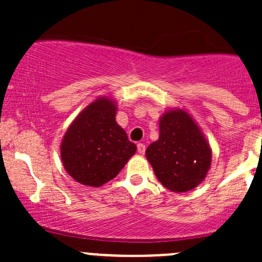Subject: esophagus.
<instances>
[{"label":"esophagus","instance_id":"34e87169","mask_svg":"<svg viewBox=\"0 0 262 262\" xmlns=\"http://www.w3.org/2000/svg\"><path fill=\"white\" fill-rule=\"evenodd\" d=\"M137 148H138V153H139V155H144V152H146V146H144L143 143H138V144H137Z\"/></svg>","mask_w":262,"mask_h":262}]
</instances>
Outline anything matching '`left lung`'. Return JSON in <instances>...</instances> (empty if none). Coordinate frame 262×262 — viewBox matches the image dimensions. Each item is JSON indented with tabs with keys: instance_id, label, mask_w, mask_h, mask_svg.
<instances>
[{
	"instance_id": "left-lung-1",
	"label": "left lung",
	"mask_w": 262,
	"mask_h": 262,
	"mask_svg": "<svg viewBox=\"0 0 262 262\" xmlns=\"http://www.w3.org/2000/svg\"><path fill=\"white\" fill-rule=\"evenodd\" d=\"M146 157L166 189L185 192L207 178L212 148L189 113L172 109L160 118V137L148 146Z\"/></svg>"
}]
</instances>
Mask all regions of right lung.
I'll use <instances>...</instances> for the list:
<instances>
[{
    "label": "right lung",
    "mask_w": 262,
    "mask_h": 262,
    "mask_svg": "<svg viewBox=\"0 0 262 262\" xmlns=\"http://www.w3.org/2000/svg\"><path fill=\"white\" fill-rule=\"evenodd\" d=\"M114 99L97 97L76 116L60 143L68 175L82 185L100 187L115 178L137 146L116 123Z\"/></svg>",
    "instance_id": "right-lung-1"
}]
</instances>
